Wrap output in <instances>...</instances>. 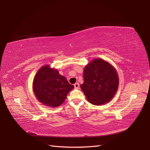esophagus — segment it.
<instances>
[{
	"label": "esophagus",
	"mask_w": 150,
	"mask_h": 150,
	"mask_svg": "<svg viewBox=\"0 0 150 150\" xmlns=\"http://www.w3.org/2000/svg\"><path fill=\"white\" fill-rule=\"evenodd\" d=\"M74 87L75 89H78L79 88V84L78 83V82H77V83H75L74 84Z\"/></svg>",
	"instance_id": "1"
}]
</instances>
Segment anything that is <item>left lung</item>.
Wrapping results in <instances>:
<instances>
[{"mask_svg": "<svg viewBox=\"0 0 150 150\" xmlns=\"http://www.w3.org/2000/svg\"><path fill=\"white\" fill-rule=\"evenodd\" d=\"M84 82L81 88L87 100L93 105H102L110 101L119 88L117 70L102 59L92 60L84 67Z\"/></svg>", "mask_w": 150, "mask_h": 150, "instance_id": "8db88e82", "label": "left lung"}]
</instances>
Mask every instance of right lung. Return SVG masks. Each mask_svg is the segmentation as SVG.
Returning <instances> with one entry per match:
<instances>
[{
    "mask_svg": "<svg viewBox=\"0 0 150 150\" xmlns=\"http://www.w3.org/2000/svg\"><path fill=\"white\" fill-rule=\"evenodd\" d=\"M73 88L58 70L47 64L38 70L33 81V91L37 99L51 108L60 106Z\"/></svg>",
    "mask_w": 150,
    "mask_h": 150,
    "instance_id": "1",
    "label": "right lung"
}]
</instances>
